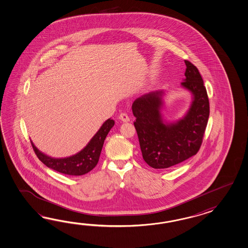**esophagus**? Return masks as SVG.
<instances>
[{"label": "esophagus", "instance_id": "obj_1", "mask_svg": "<svg viewBox=\"0 0 248 248\" xmlns=\"http://www.w3.org/2000/svg\"><path fill=\"white\" fill-rule=\"evenodd\" d=\"M119 119L123 122L130 121V117L127 115L126 113H121V114L119 115Z\"/></svg>", "mask_w": 248, "mask_h": 248}]
</instances>
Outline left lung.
<instances>
[{
	"label": "left lung",
	"instance_id": "obj_1",
	"mask_svg": "<svg viewBox=\"0 0 248 248\" xmlns=\"http://www.w3.org/2000/svg\"><path fill=\"white\" fill-rule=\"evenodd\" d=\"M182 87L193 95L186 116L175 123H165L161 115L163 91L144 94L132 106L143 159L155 169H165L197 154L203 142L209 117V99L197 66L185 61Z\"/></svg>",
	"mask_w": 248,
	"mask_h": 248
}]
</instances>
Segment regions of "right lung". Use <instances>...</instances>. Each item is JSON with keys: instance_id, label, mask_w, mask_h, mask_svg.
<instances>
[{"instance_id": "right-lung-1", "label": "right lung", "mask_w": 248, "mask_h": 248, "mask_svg": "<svg viewBox=\"0 0 248 248\" xmlns=\"http://www.w3.org/2000/svg\"><path fill=\"white\" fill-rule=\"evenodd\" d=\"M115 121L108 119L99 128V131L90 140L87 146L79 153L65 158H53L48 156L36 149L31 141L33 151L39 160L50 169L73 176H79L92 171L99 162V155L104 144V140Z\"/></svg>"}]
</instances>
